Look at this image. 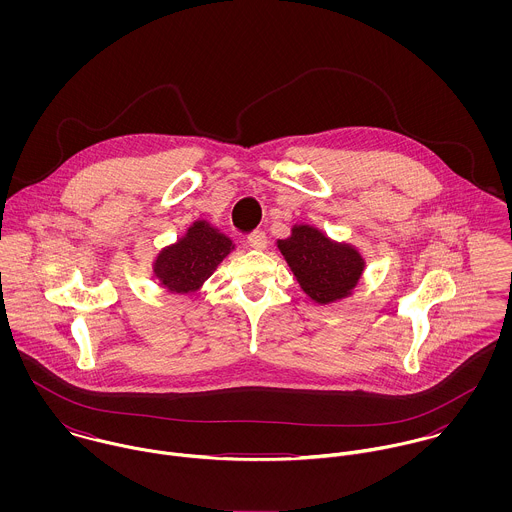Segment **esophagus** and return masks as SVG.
<instances>
[{"instance_id":"esophagus-1","label":"esophagus","mask_w":512,"mask_h":512,"mask_svg":"<svg viewBox=\"0 0 512 512\" xmlns=\"http://www.w3.org/2000/svg\"><path fill=\"white\" fill-rule=\"evenodd\" d=\"M266 244H268V238H266V234L262 230H258V232L248 236V246L254 248V250H264Z\"/></svg>"}]
</instances>
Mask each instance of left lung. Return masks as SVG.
<instances>
[{
    "mask_svg": "<svg viewBox=\"0 0 512 512\" xmlns=\"http://www.w3.org/2000/svg\"><path fill=\"white\" fill-rule=\"evenodd\" d=\"M276 246L299 288L319 305L353 295L365 274V256L357 246L337 242L313 224H293L290 236Z\"/></svg>",
    "mask_w": 512,
    "mask_h": 512,
    "instance_id": "left-lung-1",
    "label": "left lung"
}]
</instances>
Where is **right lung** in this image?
I'll return each mask as SVG.
<instances>
[{"label": "right lung", "instance_id": "1", "mask_svg": "<svg viewBox=\"0 0 512 512\" xmlns=\"http://www.w3.org/2000/svg\"><path fill=\"white\" fill-rule=\"evenodd\" d=\"M234 248V240L215 224L197 219L187 226L183 236L155 254L151 272L165 292L191 295L203 288Z\"/></svg>", "mask_w": 512, "mask_h": 512}]
</instances>
